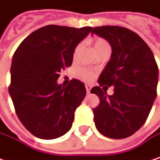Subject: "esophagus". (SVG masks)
Instances as JSON below:
<instances>
[{"label": "esophagus", "instance_id": "34e87169", "mask_svg": "<svg viewBox=\"0 0 160 160\" xmlns=\"http://www.w3.org/2000/svg\"><path fill=\"white\" fill-rule=\"evenodd\" d=\"M85 87H86V90H87V92H88V93H89V91H90V89H91V86L87 84Z\"/></svg>", "mask_w": 160, "mask_h": 160}]
</instances>
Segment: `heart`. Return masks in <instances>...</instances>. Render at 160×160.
I'll return each mask as SVG.
<instances>
[{
  "label": "heart",
  "mask_w": 160,
  "mask_h": 160,
  "mask_svg": "<svg viewBox=\"0 0 160 160\" xmlns=\"http://www.w3.org/2000/svg\"><path fill=\"white\" fill-rule=\"evenodd\" d=\"M93 44H94L95 51H97V50H99V49H101V48L108 47V46H109V43L107 42V41H105L104 39H102V38H96V39L94 40ZM81 46H82L81 43H79V44H77V45L75 46V48H74V50H73V54H72L73 58H76V57H77V55H78L80 49H81ZM77 75H78L81 79L85 80V81H89V80H91L92 77H93V72H91L90 70L85 69V68H80V69L77 70Z\"/></svg>",
  "instance_id": "b5f03b06"
}]
</instances>
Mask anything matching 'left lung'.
Masks as SVG:
<instances>
[{
  "label": "left lung",
  "instance_id": "8db88e82",
  "mask_svg": "<svg viewBox=\"0 0 160 160\" xmlns=\"http://www.w3.org/2000/svg\"><path fill=\"white\" fill-rule=\"evenodd\" d=\"M91 32L112 46L111 58L98 80L100 86L90 91L100 98V104L93 109L96 128L112 139L129 137L141 128L152 109L157 97L158 64L147 43L127 28L95 27ZM105 84L115 87L113 95H106L100 88Z\"/></svg>",
  "mask_w": 160,
  "mask_h": 160
}]
</instances>
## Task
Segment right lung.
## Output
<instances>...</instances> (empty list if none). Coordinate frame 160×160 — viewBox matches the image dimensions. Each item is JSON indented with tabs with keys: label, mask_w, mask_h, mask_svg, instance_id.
<instances>
[{
	"label": "right lung",
	"mask_w": 160,
	"mask_h": 160,
	"mask_svg": "<svg viewBox=\"0 0 160 160\" xmlns=\"http://www.w3.org/2000/svg\"><path fill=\"white\" fill-rule=\"evenodd\" d=\"M91 30L47 25L32 32L17 48L8 90L18 118L32 135L51 140L72 128L86 88L77 79L67 87L58 85L57 80L72 65L75 46Z\"/></svg>",
	"instance_id": "obj_1"
}]
</instances>
